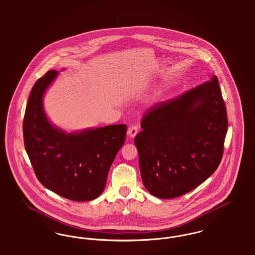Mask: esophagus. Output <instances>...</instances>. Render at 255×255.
Wrapping results in <instances>:
<instances>
[{"mask_svg":"<svg viewBox=\"0 0 255 255\" xmlns=\"http://www.w3.org/2000/svg\"><path fill=\"white\" fill-rule=\"evenodd\" d=\"M137 131H138V129H137V127L136 126H132V127H130L129 129H128V135H129V137H131V138H133L135 136V134L137 133Z\"/></svg>","mask_w":255,"mask_h":255,"instance_id":"34e87169","label":"esophagus"}]
</instances>
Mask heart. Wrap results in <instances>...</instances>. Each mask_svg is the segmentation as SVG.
I'll use <instances>...</instances> for the list:
<instances>
[{
	"label": "heart",
	"instance_id": "heart-1",
	"mask_svg": "<svg viewBox=\"0 0 255 255\" xmlns=\"http://www.w3.org/2000/svg\"><path fill=\"white\" fill-rule=\"evenodd\" d=\"M162 93H163V89H159L158 92L155 94V96L153 97V99H154V100H157L158 98H159V97L162 96Z\"/></svg>",
	"mask_w": 255,
	"mask_h": 255
}]
</instances>
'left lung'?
<instances>
[{
	"mask_svg": "<svg viewBox=\"0 0 255 255\" xmlns=\"http://www.w3.org/2000/svg\"><path fill=\"white\" fill-rule=\"evenodd\" d=\"M134 137L141 179L149 193L172 199L195 189L220 164L228 130L216 75L146 114Z\"/></svg>",
	"mask_w": 255,
	"mask_h": 255,
	"instance_id": "obj_1",
	"label": "left lung"
}]
</instances>
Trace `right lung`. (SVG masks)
Instances as JSON below:
<instances>
[{
	"label": "right lung",
	"instance_id": "right-lung-1",
	"mask_svg": "<svg viewBox=\"0 0 255 255\" xmlns=\"http://www.w3.org/2000/svg\"><path fill=\"white\" fill-rule=\"evenodd\" d=\"M59 73L49 71L32 87L24 113V148L37 179L63 198L87 202L103 192L110 167L124 144L127 126L68 133L49 120L44 97Z\"/></svg>",
	"mask_w": 255,
	"mask_h": 255
}]
</instances>
